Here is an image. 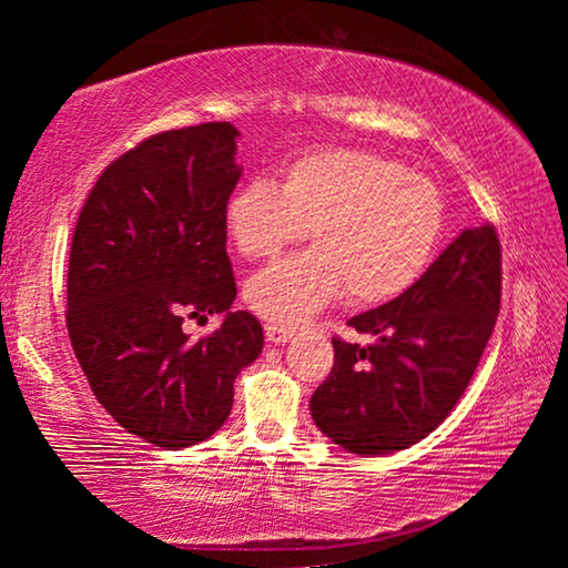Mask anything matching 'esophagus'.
<instances>
[{"label":"esophagus","mask_w":568,"mask_h":568,"mask_svg":"<svg viewBox=\"0 0 568 568\" xmlns=\"http://www.w3.org/2000/svg\"><path fill=\"white\" fill-rule=\"evenodd\" d=\"M265 338L271 341V343H275V345H285L287 341L293 338V331L291 328H283V325L267 323L265 325Z\"/></svg>","instance_id":"esophagus-1"}]
</instances>
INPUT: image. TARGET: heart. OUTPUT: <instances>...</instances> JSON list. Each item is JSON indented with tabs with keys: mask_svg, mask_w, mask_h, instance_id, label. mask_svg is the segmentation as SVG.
<instances>
[{
	"mask_svg": "<svg viewBox=\"0 0 568 568\" xmlns=\"http://www.w3.org/2000/svg\"><path fill=\"white\" fill-rule=\"evenodd\" d=\"M446 207L428 178L363 150H313L291 160L283 185L255 178L227 200L225 227L240 255L273 257L313 227L315 247L245 283L250 311L301 325L345 293L381 305L416 285L436 255Z\"/></svg>",
	"mask_w": 568,
	"mask_h": 568,
	"instance_id": "obj_1",
	"label": "heart"
}]
</instances>
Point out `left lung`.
<instances>
[{
    "mask_svg": "<svg viewBox=\"0 0 568 568\" xmlns=\"http://www.w3.org/2000/svg\"><path fill=\"white\" fill-rule=\"evenodd\" d=\"M498 307L501 243L486 223L464 230L406 293L348 321L368 345L333 338L331 376L311 398L315 426L361 456L418 444L464 396Z\"/></svg>",
    "mask_w": 568,
    "mask_h": 568,
    "instance_id": "8db88e82",
    "label": "left lung"
}]
</instances>
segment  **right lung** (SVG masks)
Masks as SVG:
<instances>
[{
  "label": "right lung",
  "mask_w": 568,
  "mask_h": 568,
  "mask_svg": "<svg viewBox=\"0 0 568 568\" xmlns=\"http://www.w3.org/2000/svg\"><path fill=\"white\" fill-rule=\"evenodd\" d=\"M230 122L152 134L104 168L74 225L67 331L104 410L148 444L195 446L223 426L263 328L230 311L225 207L243 168ZM226 315L207 339L185 317Z\"/></svg>",
  "instance_id": "add662e5"
}]
</instances>
